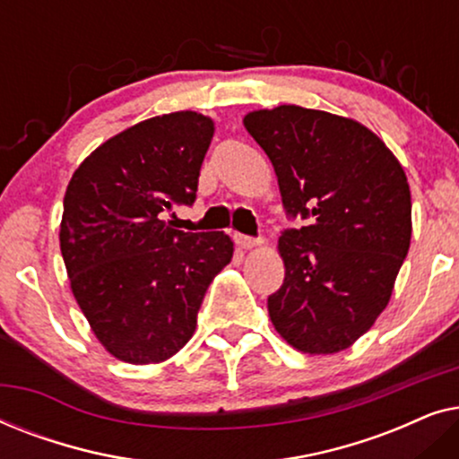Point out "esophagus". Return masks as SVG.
Segmentation results:
<instances>
[{
    "label": "esophagus",
    "mask_w": 459,
    "mask_h": 459,
    "mask_svg": "<svg viewBox=\"0 0 459 459\" xmlns=\"http://www.w3.org/2000/svg\"><path fill=\"white\" fill-rule=\"evenodd\" d=\"M236 242H238V247L244 248V250H253V248L261 247V244H263L259 238H248V236H242V234L236 236Z\"/></svg>",
    "instance_id": "obj_1"
}]
</instances>
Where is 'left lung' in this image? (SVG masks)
<instances>
[{"label": "left lung", "mask_w": 459, "mask_h": 459, "mask_svg": "<svg viewBox=\"0 0 459 459\" xmlns=\"http://www.w3.org/2000/svg\"><path fill=\"white\" fill-rule=\"evenodd\" d=\"M244 127L265 150L281 203L307 225L278 242L284 284L269 317L300 353L332 355L372 328L411 240V194L386 143L353 118L281 104Z\"/></svg>", "instance_id": "1"}]
</instances>
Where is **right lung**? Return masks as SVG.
I'll list each match as a JSON object with an SVG mask.
<instances>
[{"label":"right lung","mask_w":459,"mask_h":459,"mask_svg":"<svg viewBox=\"0 0 459 459\" xmlns=\"http://www.w3.org/2000/svg\"><path fill=\"white\" fill-rule=\"evenodd\" d=\"M215 123L152 117L98 146L65 194L60 250L100 344L134 366L160 363L196 330L206 288L234 256L223 231L175 230L165 212L196 200Z\"/></svg>","instance_id":"add662e5"}]
</instances>
